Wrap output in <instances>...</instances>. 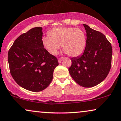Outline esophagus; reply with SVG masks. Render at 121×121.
<instances>
[{"mask_svg": "<svg viewBox=\"0 0 121 121\" xmlns=\"http://www.w3.org/2000/svg\"><path fill=\"white\" fill-rule=\"evenodd\" d=\"M63 59V58H59L58 59V62L59 63H60L62 61Z\"/></svg>", "mask_w": 121, "mask_h": 121, "instance_id": "obj_1", "label": "esophagus"}]
</instances>
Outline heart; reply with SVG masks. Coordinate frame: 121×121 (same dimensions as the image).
<instances>
[{"label":"heart","instance_id":"heart-1","mask_svg":"<svg viewBox=\"0 0 121 121\" xmlns=\"http://www.w3.org/2000/svg\"><path fill=\"white\" fill-rule=\"evenodd\" d=\"M49 36L42 39L44 48L51 54L56 55L60 45L70 57H77L83 52L86 45V36L79 28L57 27L51 29Z\"/></svg>","mask_w":121,"mask_h":121}]
</instances>
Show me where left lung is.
Segmentation results:
<instances>
[{"instance_id": "obj_1", "label": "left lung", "mask_w": 121, "mask_h": 121, "mask_svg": "<svg viewBox=\"0 0 121 121\" xmlns=\"http://www.w3.org/2000/svg\"><path fill=\"white\" fill-rule=\"evenodd\" d=\"M83 26L87 33L85 49L81 56L72 58L68 70L77 83L89 88L99 84L108 74L112 48L104 34L87 25Z\"/></svg>"}]
</instances>
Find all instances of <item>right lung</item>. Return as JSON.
Masks as SVG:
<instances>
[{"instance_id":"1","label":"right lung","mask_w":121,"mask_h":121,"mask_svg":"<svg viewBox=\"0 0 121 121\" xmlns=\"http://www.w3.org/2000/svg\"><path fill=\"white\" fill-rule=\"evenodd\" d=\"M42 27L21 34L14 42L8 55L13 78L20 87L40 92L49 85L58 59L44 48Z\"/></svg>"}]
</instances>
